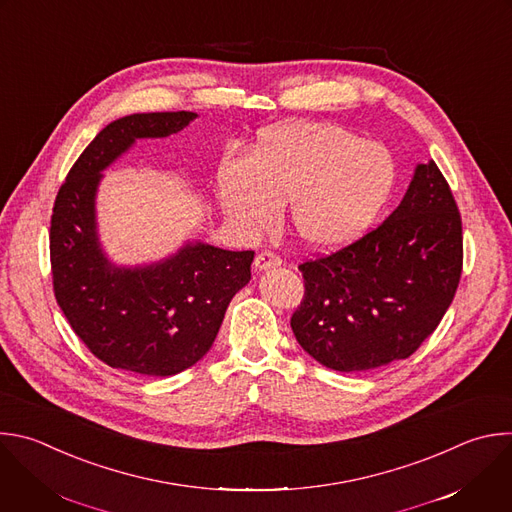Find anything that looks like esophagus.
<instances>
[{"mask_svg": "<svg viewBox=\"0 0 512 512\" xmlns=\"http://www.w3.org/2000/svg\"><path fill=\"white\" fill-rule=\"evenodd\" d=\"M283 261L279 255L271 253V251H261L257 257H255V269L263 271V269H271V267H279Z\"/></svg>", "mask_w": 512, "mask_h": 512, "instance_id": "obj_1", "label": "esophagus"}]
</instances>
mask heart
<instances>
[{"instance_id": "1", "label": "heart", "mask_w": 512, "mask_h": 512, "mask_svg": "<svg viewBox=\"0 0 512 512\" xmlns=\"http://www.w3.org/2000/svg\"><path fill=\"white\" fill-rule=\"evenodd\" d=\"M396 164L386 146L331 122H293L267 130L251 162L227 158L217 193L227 219L257 233L291 203L297 237L315 249L358 239L390 199Z\"/></svg>"}]
</instances>
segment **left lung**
Listing matches in <instances>:
<instances>
[{
	"label": "left lung",
	"instance_id": "left-lung-1",
	"mask_svg": "<svg viewBox=\"0 0 512 512\" xmlns=\"http://www.w3.org/2000/svg\"><path fill=\"white\" fill-rule=\"evenodd\" d=\"M299 271L305 293L291 329L313 360L366 372L410 358L438 327L462 273V219L436 162L416 166L382 225Z\"/></svg>",
	"mask_w": 512,
	"mask_h": 512
}]
</instances>
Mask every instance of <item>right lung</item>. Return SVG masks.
<instances>
[{"label":"right lung","mask_w":512,"mask_h":512,"mask_svg":"<svg viewBox=\"0 0 512 512\" xmlns=\"http://www.w3.org/2000/svg\"><path fill=\"white\" fill-rule=\"evenodd\" d=\"M195 112L130 114L86 146L60 187L50 225L54 293L74 333L104 364L175 376L213 346L233 295L251 279L253 251L201 241L144 267H118L102 251L96 193L106 170L138 138L181 132Z\"/></svg>","instance_id":"obj_1"}]
</instances>
